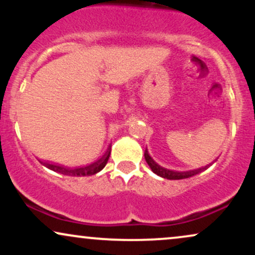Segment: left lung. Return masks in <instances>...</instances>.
Returning a JSON list of instances; mask_svg holds the SVG:
<instances>
[{"label":"left lung","instance_id":"obj_1","mask_svg":"<svg viewBox=\"0 0 255 255\" xmlns=\"http://www.w3.org/2000/svg\"><path fill=\"white\" fill-rule=\"evenodd\" d=\"M145 159L146 163H147L148 166L151 168V170L154 172V174L158 175V176L166 178V180H182V178H188L197 175L198 172H200L204 169H206L207 166L205 168H200V169H195V170H189V171H175V170H170V169H165L163 166H160L159 164H157L153 159H152L150 154H148L147 150L145 148Z\"/></svg>","mask_w":255,"mask_h":255}]
</instances>
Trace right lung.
I'll return each instance as SVG.
<instances>
[{"instance_id": "1", "label": "right lung", "mask_w": 255, "mask_h": 255, "mask_svg": "<svg viewBox=\"0 0 255 255\" xmlns=\"http://www.w3.org/2000/svg\"><path fill=\"white\" fill-rule=\"evenodd\" d=\"M110 157V150L108 148V151L99 158L96 162L91 163L85 166H80V168H74V169H67L62 165H56V164H48V163H44V165L48 166L51 170L61 172L63 175H71V176H91V175L97 174L98 171H101L104 168L105 164L108 163V159Z\"/></svg>"}]
</instances>
